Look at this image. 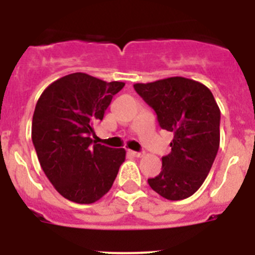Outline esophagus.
<instances>
[{
    "instance_id": "obj_1",
    "label": "esophagus",
    "mask_w": 255,
    "mask_h": 255,
    "mask_svg": "<svg viewBox=\"0 0 255 255\" xmlns=\"http://www.w3.org/2000/svg\"><path fill=\"white\" fill-rule=\"evenodd\" d=\"M129 154L134 155V157H141V155H143V153L135 152V150H129Z\"/></svg>"
}]
</instances>
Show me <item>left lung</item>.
<instances>
[{"label": "left lung", "mask_w": 255, "mask_h": 255, "mask_svg": "<svg viewBox=\"0 0 255 255\" xmlns=\"http://www.w3.org/2000/svg\"><path fill=\"white\" fill-rule=\"evenodd\" d=\"M134 89L154 110L162 129L173 132L162 171L148 184L168 200L189 198L204 182L220 147L215 97L204 84L182 76L136 83Z\"/></svg>", "instance_id": "8db88e82"}]
</instances>
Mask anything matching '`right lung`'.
<instances>
[{
    "instance_id": "add662e5",
    "label": "right lung",
    "mask_w": 255,
    "mask_h": 255,
    "mask_svg": "<svg viewBox=\"0 0 255 255\" xmlns=\"http://www.w3.org/2000/svg\"><path fill=\"white\" fill-rule=\"evenodd\" d=\"M124 85L74 73L49 84L38 100L31 140L46 176L71 202L100 200L125 161L124 148L105 147L91 138L94 125L102 121L112 97Z\"/></svg>"
}]
</instances>
